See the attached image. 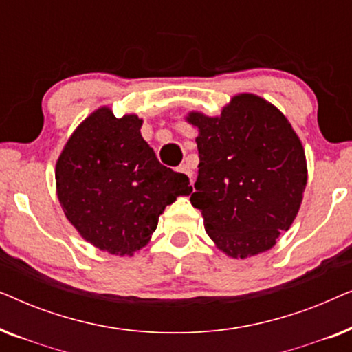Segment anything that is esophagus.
<instances>
[{
	"label": "esophagus",
	"mask_w": 352,
	"mask_h": 352,
	"mask_svg": "<svg viewBox=\"0 0 352 352\" xmlns=\"http://www.w3.org/2000/svg\"><path fill=\"white\" fill-rule=\"evenodd\" d=\"M177 171L179 173H184V175L189 177V179L192 181V176H194V171H192L190 165H187V163H184V165H181L179 168H177Z\"/></svg>",
	"instance_id": "34e87169"
}]
</instances>
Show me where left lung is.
Listing matches in <instances>:
<instances>
[{"mask_svg":"<svg viewBox=\"0 0 352 352\" xmlns=\"http://www.w3.org/2000/svg\"><path fill=\"white\" fill-rule=\"evenodd\" d=\"M197 128L199 177L190 204L229 258L276 245L300 211L307 182L302 144L285 115L261 96L235 94L221 115L187 113Z\"/></svg>","mask_w":352,"mask_h":352,"instance_id":"left-lung-1","label":"left lung"}]
</instances>
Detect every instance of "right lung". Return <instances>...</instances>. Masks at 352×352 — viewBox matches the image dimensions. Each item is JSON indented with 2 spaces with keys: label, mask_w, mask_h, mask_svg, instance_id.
<instances>
[{
  "label": "right lung",
  "mask_w": 352,
  "mask_h": 352,
  "mask_svg": "<svg viewBox=\"0 0 352 352\" xmlns=\"http://www.w3.org/2000/svg\"><path fill=\"white\" fill-rule=\"evenodd\" d=\"M142 118H117L107 105L81 122L56 163V194L69 223L86 242L133 256L155 232L158 218L189 177L160 165L141 134Z\"/></svg>",
  "instance_id": "obj_1"
}]
</instances>
